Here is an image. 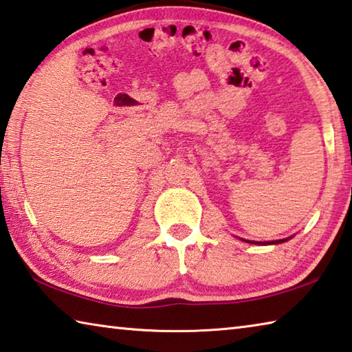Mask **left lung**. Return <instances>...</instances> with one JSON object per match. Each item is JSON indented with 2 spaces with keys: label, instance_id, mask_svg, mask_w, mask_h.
<instances>
[{
  "label": "left lung",
  "instance_id": "8db88e82",
  "mask_svg": "<svg viewBox=\"0 0 352 352\" xmlns=\"http://www.w3.org/2000/svg\"><path fill=\"white\" fill-rule=\"evenodd\" d=\"M292 236H289V238H285V239H275V241H250V239H243V238H239L241 239V241H244V243H249V244H260V245H269V244H281V243H285V241H287V239H291Z\"/></svg>",
  "mask_w": 352,
  "mask_h": 352
}]
</instances>
